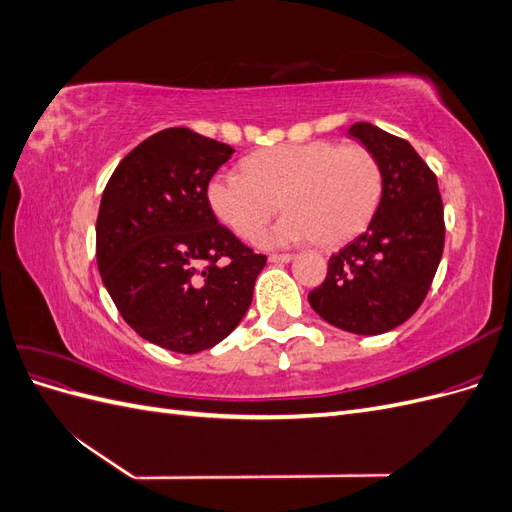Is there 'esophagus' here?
<instances>
[{
    "label": "esophagus",
    "instance_id": "esophagus-1",
    "mask_svg": "<svg viewBox=\"0 0 512 512\" xmlns=\"http://www.w3.org/2000/svg\"><path fill=\"white\" fill-rule=\"evenodd\" d=\"M292 254H271L269 262H290Z\"/></svg>",
    "mask_w": 512,
    "mask_h": 512
}]
</instances>
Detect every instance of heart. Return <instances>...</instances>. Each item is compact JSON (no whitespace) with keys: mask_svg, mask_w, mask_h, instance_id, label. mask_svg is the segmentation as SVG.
<instances>
[{"mask_svg":"<svg viewBox=\"0 0 512 512\" xmlns=\"http://www.w3.org/2000/svg\"><path fill=\"white\" fill-rule=\"evenodd\" d=\"M205 194L215 218L241 239H256L282 207L288 213L262 237L267 245H335L376 213L382 166L363 145L290 143L245 158L243 173L220 170Z\"/></svg>","mask_w":512,"mask_h":512,"instance_id":"obj_1","label":"heart"}]
</instances>
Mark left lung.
Instances as JSON below:
<instances>
[{
	"instance_id": "left-lung-1",
	"label": "left lung",
	"mask_w": 512,
	"mask_h": 512,
	"mask_svg": "<svg viewBox=\"0 0 512 512\" xmlns=\"http://www.w3.org/2000/svg\"><path fill=\"white\" fill-rule=\"evenodd\" d=\"M382 166V198L365 232L329 258L309 305L333 327L380 335L425 301L444 250V207L433 170L404 138L367 121L350 126Z\"/></svg>"
}]
</instances>
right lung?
Instances as JSON below:
<instances>
[{"label":"right lung","instance_id":"1","mask_svg":"<svg viewBox=\"0 0 512 512\" xmlns=\"http://www.w3.org/2000/svg\"><path fill=\"white\" fill-rule=\"evenodd\" d=\"M235 149L190 128L149 136L108 179L96 258L119 314L147 342L194 354L235 331L267 256L218 224L207 183Z\"/></svg>","mask_w":512,"mask_h":512}]
</instances>
